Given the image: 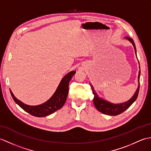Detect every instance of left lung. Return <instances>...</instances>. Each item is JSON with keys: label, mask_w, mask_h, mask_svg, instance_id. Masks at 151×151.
<instances>
[{"label": "left lung", "mask_w": 151, "mask_h": 151, "mask_svg": "<svg viewBox=\"0 0 151 151\" xmlns=\"http://www.w3.org/2000/svg\"><path fill=\"white\" fill-rule=\"evenodd\" d=\"M125 39H127V40H129L132 44L133 47H134V49L136 55V49L134 41H133V40L130 37H125ZM136 57H137V56H136ZM138 64H139V62H138ZM139 71L138 73V88L136 89V92L134 93V95L131 97V99H130L128 101H125V102H124V103L113 104V103L109 102V101H108L106 100H104V99H102V98H101L99 96V94H97L96 91L94 90L92 84L90 83L91 87L92 88L93 93L94 94L93 103H94V106H95V107L96 108V109L99 111L101 112V113H103L104 114H107V115H110V116H116L122 113L125 110H127V109L136 101L138 95L139 89V76H140L139 65Z\"/></svg>", "instance_id": "obj_1"}]
</instances>
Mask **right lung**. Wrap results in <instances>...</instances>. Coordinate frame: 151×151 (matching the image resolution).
Returning <instances> with one entry per match:
<instances>
[{
	"mask_svg": "<svg viewBox=\"0 0 151 151\" xmlns=\"http://www.w3.org/2000/svg\"><path fill=\"white\" fill-rule=\"evenodd\" d=\"M75 73V71H72L65 75L62 78L57 89L50 99L45 102L38 106H29L25 104L17 99L11 89L10 93L15 103L27 113L36 117L47 116L61 109L65 103L69 92V83Z\"/></svg>",
	"mask_w": 151,
	"mask_h": 151,
	"instance_id": "add662e5",
	"label": "right lung"
}]
</instances>
